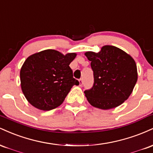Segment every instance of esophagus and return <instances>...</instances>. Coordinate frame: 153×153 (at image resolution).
<instances>
[{"instance_id": "34e87169", "label": "esophagus", "mask_w": 153, "mask_h": 153, "mask_svg": "<svg viewBox=\"0 0 153 153\" xmlns=\"http://www.w3.org/2000/svg\"><path fill=\"white\" fill-rule=\"evenodd\" d=\"M82 85V79H80V80H79V85L81 86Z\"/></svg>"}]
</instances>
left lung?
<instances>
[{
	"label": "left lung",
	"instance_id": "8db88e82",
	"mask_svg": "<svg viewBox=\"0 0 153 153\" xmlns=\"http://www.w3.org/2000/svg\"><path fill=\"white\" fill-rule=\"evenodd\" d=\"M94 71V83L85 91L91 106L108 110L120 106L129 97L137 81L134 59L121 49L105 45L99 52H86Z\"/></svg>",
	"mask_w": 153,
	"mask_h": 153
}]
</instances>
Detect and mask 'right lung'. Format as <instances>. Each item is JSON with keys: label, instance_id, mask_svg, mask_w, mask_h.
<instances>
[{"label": "right lung", "instance_id": "1", "mask_svg": "<svg viewBox=\"0 0 153 153\" xmlns=\"http://www.w3.org/2000/svg\"><path fill=\"white\" fill-rule=\"evenodd\" d=\"M76 55L46 50L27 57L21 68L20 80L23 94L31 105L50 111L62 104L72 87L79 84L69 66Z\"/></svg>", "mask_w": 153, "mask_h": 153}]
</instances>
